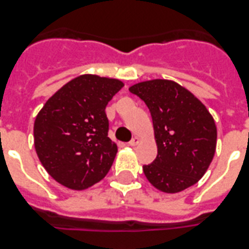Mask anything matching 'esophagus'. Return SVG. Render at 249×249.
<instances>
[{"instance_id": "obj_1", "label": "esophagus", "mask_w": 249, "mask_h": 249, "mask_svg": "<svg viewBox=\"0 0 249 249\" xmlns=\"http://www.w3.org/2000/svg\"><path fill=\"white\" fill-rule=\"evenodd\" d=\"M140 143V138H138V137H134V138H133L132 141H130V142H129V146H137V144Z\"/></svg>"}]
</instances>
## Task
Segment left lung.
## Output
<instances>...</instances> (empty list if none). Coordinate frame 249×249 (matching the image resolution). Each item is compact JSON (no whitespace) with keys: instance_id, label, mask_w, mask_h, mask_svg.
<instances>
[{"instance_id":"8db88e82","label":"left lung","mask_w":249,"mask_h":249,"mask_svg":"<svg viewBox=\"0 0 249 249\" xmlns=\"http://www.w3.org/2000/svg\"><path fill=\"white\" fill-rule=\"evenodd\" d=\"M129 91L138 95L151 112L158 156L143 165L148 182L166 194L195 185L216 152V123L207 107L172 80L142 81Z\"/></svg>"}]
</instances>
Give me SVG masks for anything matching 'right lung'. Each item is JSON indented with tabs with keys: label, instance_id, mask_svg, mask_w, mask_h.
Returning a JSON list of instances; mask_svg holds the SVG:
<instances>
[{
	"label": "right lung",
	"instance_id": "add662e5",
	"mask_svg": "<svg viewBox=\"0 0 249 249\" xmlns=\"http://www.w3.org/2000/svg\"><path fill=\"white\" fill-rule=\"evenodd\" d=\"M120 80L81 75L49 98L33 125L41 164L58 183L85 190L106 177L117 154L108 138L106 106Z\"/></svg>",
	"mask_w": 249,
	"mask_h": 249
}]
</instances>
